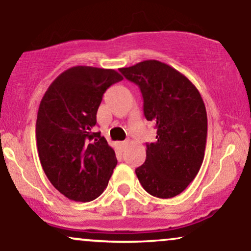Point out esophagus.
<instances>
[{
	"instance_id": "esophagus-1",
	"label": "esophagus",
	"mask_w": 251,
	"mask_h": 251,
	"mask_svg": "<svg viewBox=\"0 0 251 251\" xmlns=\"http://www.w3.org/2000/svg\"><path fill=\"white\" fill-rule=\"evenodd\" d=\"M119 145H120V149H122V150H125L126 148H127L128 142H127V140H125V142H122V143H120Z\"/></svg>"
}]
</instances>
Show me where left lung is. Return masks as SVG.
Wrapping results in <instances>:
<instances>
[{
	"label": "left lung",
	"instance_id": "obj_1",
	"mask_svg": "<svg viewBox=\"0 0 251 251\" xmlns=\"http://www.w3.org/2000/svg\"><path fill=\"white\" fill-rule=\"evenodd\" d=\"M119 71L139 86L144 114L157 127L155 142L146 145V160L135 175L150 195L175 197L195 179L204 159L208 117L200 91L184 74L158 60Z\"/></svg>",
	"mask_w": 251,
	"mask_h": 251
}]
</instances>
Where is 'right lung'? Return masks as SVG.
<instances>
[{
    "label": "right lung",
    "instance_id": "1",
    "mask_svg": "<svg viewBox=\"0 0 251 251\" xmlns=\"http://www.w3.org/2000/svg\"><path fill=\"white\" fill-rule=\"evenodd\" d=\"M116 70L75 66L62 72L43 94L37 111L36 145L46 176L74 201L96 200L107 188L116 152L94 132L97 112Z\"/></svg>",
    "mask_w": 251,
    "mask_h": 251
}]
</instances>
